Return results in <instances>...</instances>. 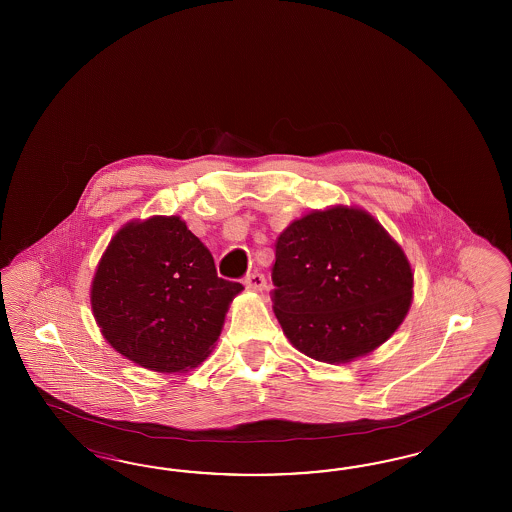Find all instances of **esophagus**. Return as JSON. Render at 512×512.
<instances>
[{"label":"esophagus","instance_id":"obj_1","mask_svg":"<svg viewBox=\"0 0 512 512\" xmlns=\"http://www.w3.org/2000/svg\"><path fill=\"white\" fill-rule=\"evenodd\" d=\"M244 285L248 287L249 291H257L259 293V291H263L264 287H266V279H264L261 272H251V274L244 278Z\"/></svg>","mask_w":512,"mask_h":512}]
</instances>
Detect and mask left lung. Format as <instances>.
I'll return each mask as SVG.
<instances>
[{
	"mask_svg": "<svg viewBox=\"0 0 512 512\" xmlns=\"http://www.w3.org/2000/svg\"><path fill=\"white\" fill-rule=\"evenodd\" d=\"M274 313L306 357L345 364L402 325L413 270L398 242L362 208L332 206L295 219L276 240Z\"/></svg>",
	"mask_w": 512,
	"mask_h": 512,
	"instance_id": "1",
	"label": "left lung"
}]
</instances>
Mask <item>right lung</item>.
<instances>
[{
  "mask_svg": "<svg viewBox=\"0 0 512 512\" xmlns=\"http://www.w3.org/2000/svg\"><path fill=\"white\" fill-rule=\"evenodd\" d=\"M244 287L217 278L214 257L178 216L124 225L97 264L92 310L103 338L161 373L197 368Z\"/></svg>",
  "mask_w": 512,
  "mask_h": 512,
  "instance_id": "obj_1",
  "label": "right lung"
}]
</instances>
